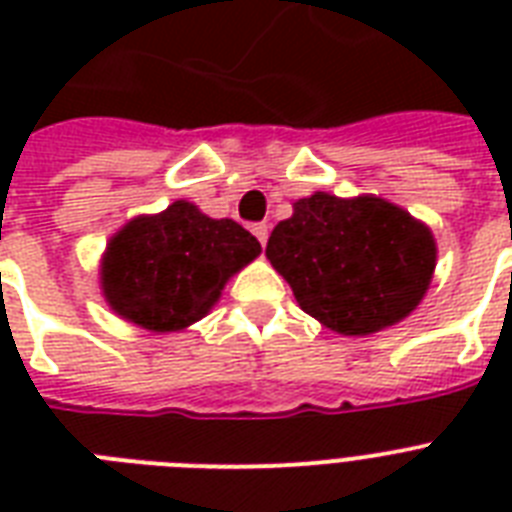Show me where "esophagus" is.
<instances>
[{"label": "esophagus", "instance_id": "1", "mask_svg": "<svg viewBox=\"0 0 512 512\" xmlns=\"http://www.w3.org/2000/svg\"><path fill=\"white\" fill-rule=\"evenodd\" d=\"M252 233H255L257 241H260V244H263V247H265V241H268V225H265V223L252 225Z\"/></svg>", "mask_w": 512, "mask_h": 512}]
</instances>
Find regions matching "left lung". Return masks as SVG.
Returning <instances> with one entry per match:
<instances>
[{
  "mask_svg": "<svg viewBox=\"0 0 512 512\" xmlns=\"http://www.w3.org/2000/svg\"><path fill=\"white\" fill-rule=\"evenodd\" d=\"M265 255L297 303L340 335H372L420 305L436 271L425 223L377 196L316 191L273 228Z\"/></svg>",
  "mask_w": 512,
  "mask_h": 512,
  "instance_id": "1",
  "label": "left lung"
}]
</instances>
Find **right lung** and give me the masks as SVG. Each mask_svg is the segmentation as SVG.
<instances>
[{
    "mask_svg": "<svg viewBox=\"0 0 512 512\" xmlns=\"http://www.w3.org/2000/svg\"><path fill=\"white\" fill-rule=\"evenodd\" d=\"M260 255L236 220H212L191 201L140 215L108 241L100 287L111 311L151 332H177L204 319L225 281Z\"/></svg>",
    "mask_w": 512,
    "mask_h": 512,
    "instance_id": "right-lung-1",
    "label": "right lung"
}]
</instances>
